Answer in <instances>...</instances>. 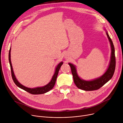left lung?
<instances>
[{"label":"left lung","mask_w":123,"mask_h":123,"mask_svg":"<svg viewBox=\"0 0 123 123\" xmlns=\"http://www.w3.org/2000/svg\"><path fill=\"white\" fill-rule=\"evenodd\" d=\"M106 34L110 42L111 52V61L109 67L107 70V71L105 73V74L103 75L99 78L93 79L92 80H84L81 79L77 74L75 66L72 64V63H68V65L70 66L71 68L72 73L73 75L74 82L78 88L81 90L86 91H92L98 90L101 87H102L106 83H107L110 79H111L113 75L116 65L115 49L113 42L107 31L106 32Z\"/></svg>","instance_id":"obj_1"}]
</instances>
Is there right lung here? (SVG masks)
Segmentation results:
<instances>
[{"label": "right lung", "mask_w": 123, "mask_h": 123, "mask_svg": "<svg viewBox=\"0 0 123 123\" xmlns=\"http://www.w3.org/2000/svg\"><path fill=\"white\" fill-rule=\"evenodd\" d=\"M11 48H10V49L9 50V61L11 67V73H12V80L14 82V83L15 84V85L20 87V89L27 92H28L32 94H43L45 93H46L51 90L52 88H53L55 84V82L56 80V78L58 74V72L59 69L61 67V66L63 65V62H61L58 64V65L55 68V73L52 76L51 81L46 85L42 86V87H36V88H29V87H26L24 86L21 85L17 80L16 79L15 75L14 74L13 71V69L12 67V65L11 61Z\"/></svg>", "instance_id": "obj_1"}]
</instances>
